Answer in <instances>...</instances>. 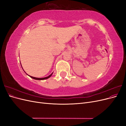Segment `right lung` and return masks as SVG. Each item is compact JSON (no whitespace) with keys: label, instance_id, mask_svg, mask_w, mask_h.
Here are the masks:
<instances>
[{"label":"right lung","instance_id":"1","mask_svg":"<svg viewBox=\"0 0 126 126\" xmlns=\"http://www.w3.org/2000/svg\"><path fill=\"white\" fill-rule=\"evenodd\" d=\"M52 73L51 75H49V76H48V77H45V78H36V77H32V76H30V77H31V78H33V79H36V80H44V79H48V78H49V77H50L51 76V75H52Z\"/></svg>","mask_w":126,"mask_h":126}]
</instances>
